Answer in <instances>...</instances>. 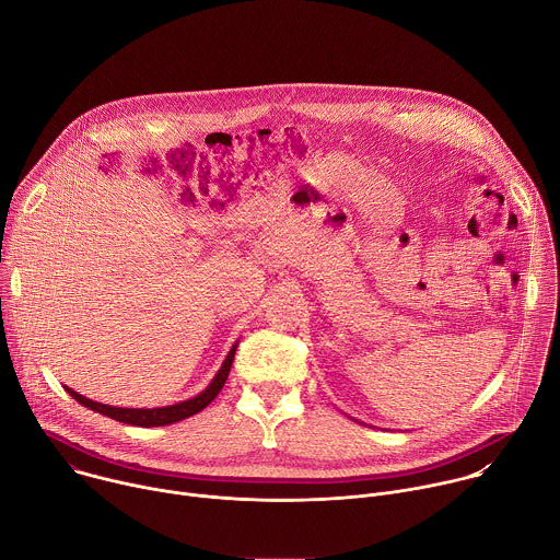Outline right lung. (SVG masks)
Instances as JSON below:
<instances>
[{
    "label": "right lung",
    "mask_w": 560,
    "mask_h": 560,
    "mask_svg": "<svg viewBox=\"0 0 560 560\" xmlns=\"http://www.w3.org/2000/svg\"><path fill=\"white\" fill-rule=\"evenodd\" d=\"M234 352H236V343L232 346V350L228 352L223 365L219 368V372L214 374V378L210 381V385L188 398V401H182V404H175V406H166V408H115V406H104V404H97V401H91V398H86L84 394H79L70 387H66V392L74 398L77 404H82L84 408L89 410H95L104 417H110L119 423H128V425H139V428H159V425H171V423H177V421H184L197 412H201L206 406H210L214 401V396L221 392L228 374H230V368H232V359H234Z\"/></svg>",
    "instance_id": "add662e5"
}]
</instances>
